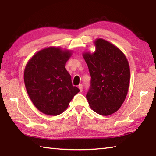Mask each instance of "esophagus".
<instances>
[{
    "instance_id": "34e87169",
    "label": "esophagus",
    "mask_w": 156,
    "mask_h": 156,
    "mask_svg": "<svg viewBox=\"0 0 156 156\" xmlns=\"http://www.w3.org/2000/svg\"><path fill=\"white\" fill-rule=\"evenodd\" d=\"M78 88H79V89H80V92L83 91V84H79Z\"/></svg>"
}]
</instances>
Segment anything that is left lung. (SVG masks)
I'll return each instance as SVG.
<instances>
[{
	"label": "left lung",
	"mask_w": 156,
	"mask_h": 156,
	"mask_svg": "<svg viewBox=\"0 0 156 156\" xmlns=\"http://www.w3.org/2000/svg\"><path fill=\"white\" fill-rule=\"evenodd\" d=\"M94 44L93 54H83L91 78L86 97L95 112L109 115L117 112L125 101L130 69L125 54L117 47L102 38L96 39Z\"/></svg>",
	"instance_id": "8db88e82"
}]
</instances>
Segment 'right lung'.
Segmentation results:
<instances>
[{
  "label": "right lung",
  "instance_id": "obj_1",
  "mask_svg": "<svg viewBox=\"0 0 156 156\" xmlns=\"http://www.w3.org/2000/svg\"><path fill=\"white\" fill-rule=\"evenodd\" d=\"M71 56V51L49 47L37 52L26 65L24 81L27 94L35 107L44 114L62 113L80 91L72 85L65 69Z\"/></svg>",
  "mask_w": 156,
  "mask_h": 156
}]
</instances>
